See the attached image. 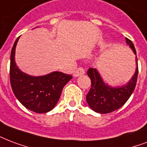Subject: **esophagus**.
<instances>
[{"label": "esophagus", "instance_id": "34e87169", "mask_svg": "<svg viewBox=\"0 0 147 147\" xmlns=\"http://www.w3.org/2000/svg\"><path fill=\"white\" fill-rule=\"evenodd\" d=\"M85 72H86V71H85V70H84L82 68H78L76 71H74L73 76H75V77H78V76H82V75H84Z\"/></svg>", "mask_w": 147, "mask_h": 147}]
</instances>
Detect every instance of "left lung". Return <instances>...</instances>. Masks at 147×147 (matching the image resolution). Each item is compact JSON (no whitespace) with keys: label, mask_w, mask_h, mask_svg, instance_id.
I'll return each mask as SVG.
<instances>
[{"label":"left lung","mask_w":147,"mask_h":147,"mask_svg":"<svg viewBox=\"0 0 147 147\" xmlns=\"http://www.w3.org/2000/svg\"><path fill=\"white\" fill-rule=\"evenodd\" d=\"M126 44L129 45L133 53L136 55L133 42L126 38ZM136 71L132 78L122 86L113 87L103 81L98 70L88 69L87 75L91 79V88L86 96V101L89 107L98 113H109L121 108L126 103L135 89L138 76V61L136 56Z\"/></svg>","instance_id":"8db88e82"}]
</instances>
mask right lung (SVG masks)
Wrapping results in <instances>:
<instances>
[{"instance_id":"right-lung-1","label":"right lung","mask_w":147,"mask_h":147,"mask_svg":"<svg viewBox=\"0 0 147 147\" xmlns=\"http://www.w3.org/2000/svg\"><path fill=\"white\" fill-rule=\"evenodd\" d=\"M18 37L11 53L10 81L14 96L25 108L37 113H48L56 106L64 86L72 76L61 71H52L41 76H32L18 69L15 63V49Z\"/></svg>"}]
</instances>
